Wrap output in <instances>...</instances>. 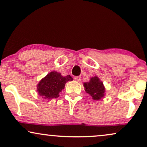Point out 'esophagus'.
Here are the masks:
<instances>
[{"mask_svg":"<svg viewBox=\"0 0 147 147\" xmlns=\"http://www.w3.org/2000/svg\"><path fill=\"white\" fill-rule=\"evenodd\" d=\"M74 79H75V80L76 82H79L81 81L82 78L80 77V76H76V77L74 78Z\"/></svg>","mask_w":147,"mask_h":147,"instance_id":"1","label":"esophagus"}]
</instances>
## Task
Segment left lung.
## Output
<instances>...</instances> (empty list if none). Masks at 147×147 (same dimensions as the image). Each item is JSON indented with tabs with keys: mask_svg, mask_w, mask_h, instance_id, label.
I'll list each match as a JSON object with an SVG mask.
<instances>
[{
	"mask_svg": "<svg viewBox=\"0 0 147 147\" xmlns=\"http://www.w3.org/2000/svg\"><path fill=\"white\" fill-rule=\"evenodd\" d=\"M86 92L89 94L94 100H99L103 98L105 94V88L103 82L97 76H94L90 81L83 84Z\"/></svg>",
	"mask_w": 147,
	"mask_h": 147,
	"instance_id": "left-lung-1",
	"label": "left lung"
}]
</instances>
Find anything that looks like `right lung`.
Returning <instances> with one entry per match:
<instances>
[{
	"label": "right lung",
	"instance_id": "add662e5",
	"mask_svg": "<svg viewBox=\"0 0 147 147\" xmlns=\"http://www.w3.org/2000/svg\"><path fill=\"white\" fill-rule=\"evenodd\" d=\"M73 80L69 75L63 76L61 74L53 71L49 73L39 82L37 92L42 98L53 99L59 96V92L63 90L67 82Z\"/></svg>",
	"mask_w": 147,
	"mask_h": 147
}]
</instances>
